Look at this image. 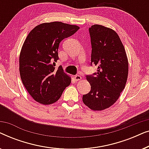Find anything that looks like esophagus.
<instances>
[{
  "mask_svg": "<svg viewBox=\"0 0 149 149\" xmlns=\"http://www.w3.org/2000/svg\"><path fill=\"white\" fill-rule=\"evenodd\" d=\"M74 79L77 81H81V79H82V77H81V75L77 74V75H75V76H74Z\"/></svg>",
  "mask_w": 149,
  "mask_h": 149,
  "instance_id": "esophagus-1",
  "label": "esophagus"
}]
</instances>
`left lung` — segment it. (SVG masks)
I'll list each match as a JSON object with an SVG mask.
<instances>
[{
    "instance_id": "left-lung-1",
    "label": "left lung",
    "mask_w": 149,
    "mask_h": 149,
    "mask_svg": "<svg viewBox=\"0 0 149 149\" xmlns=\"http://www.w3.org/2000/svg\"><path fill=\"white\" fill-rule=\"evenodd\" d=\"M91 37V65L97 72L87 75L91 91L83 95V102L93 111H102L119 99L125 88L128 75V60L119 35L102 25L89 28Z\"/></svg>"
}]
</instances>
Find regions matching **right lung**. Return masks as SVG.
I'll list each match as a JSON object with an SVG mask.
<instances>
[{"instance_id":"1","label":"right lung","mask_w":149,"mask_h":149,"mask_svg":"<svg viewBox=\"0 0 149 149\" xmlns=\"http://www.w3.org/2000/svg\"><path fill=\"white\" fill-rule=\"evenodd\" d=\"M79 27L60 22L43 23L34 28L26 37L19 55L22 83L34 100L42 104L56 102L71 83L62 66L56 68L58 47L64 38Z\"/></svg>"}]
</instances>
